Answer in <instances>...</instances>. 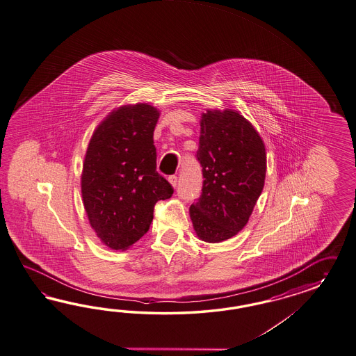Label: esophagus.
<instances>
[{
    "mask_svg": "<svg viewBox=\"0 0 356 356\" xmlns=\"http://www.w3.org/2000/svg\"><path fill=\"white\" fill-rule=\"evenodd\" d=\"M173 186H179V179L177 177H172Z\"/></svg>",
    "mask_w": 356,
    "mask_h": 356,
    "instance_id": "obj_1",
    "label": "esophagus"
}]
</instances>
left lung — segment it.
Returning a JSON list of instances; mask_svg holds the SVG:
<instances>
[{"label": "left lung", "mask_w": 356, "mask_h": 356, "mask_svg": "<svg viewBox=\"0 0 356 356\" xmlns=\"http://www.w3.org/2000/svg\"><path fill=\"white\" fill-rule=\"evenodd\" d=\"M203 186L191 206L194 229L218 242L246 225L266 179V146L254 125L238 111L206 110L201 116L200 150Z\"/></svg>", "instance_id": "left-lung-1"}]
</instances>
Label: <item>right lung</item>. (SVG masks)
I'll return each instance as SVG.
<instances>
[{
	"instance_id": "add662e5",
	"label": "right lung",
	"mask_w": 356,
	"mask_h": 356,
	"mask_svg": "<svg viewBox=\"0 0 356 356\" xmlns=\"http://www.w3.org/2000/svg\"><path fill=\"white\" fill-rule=\"evenodd\" d=\"M158 118L159 110L147 104L120 106L98 124L88 145L84 206L99 237L114 249L140 240L155 203L173 193L155 170Z\"/></svg>"
}]
</instances>
